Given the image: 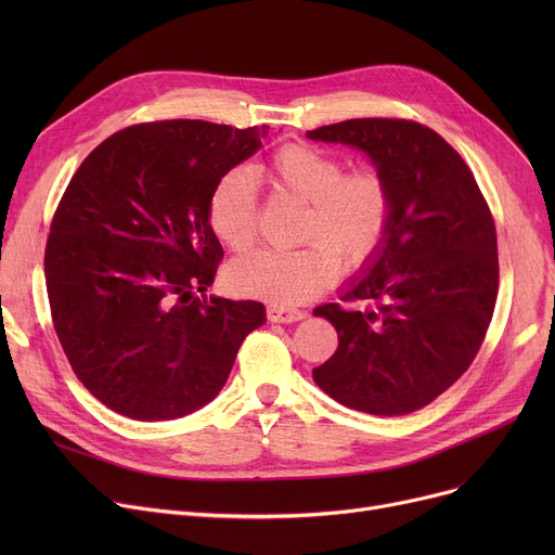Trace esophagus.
I'll return each instance as SVG.
<instances>
[{
    "label": "esophagus",
    "instance_id": "34e87169",
    "mask_svg": "<svg viewBox=\"0 0 555 555\" xmlns=\"http://www.w3.org/2000/svg\"><path fill=\"white\" fill-rule=\"evenodd\" d=\"M268 319L274 324H293V322H301V319H306V312L289 310L283 306H268Z\"/></svg>",
    "mask_w": 555,
    "mask_h": 555
}]
</instances>
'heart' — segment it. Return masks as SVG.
<instances>
[{"instance_id": "heart-1", "label": "heart", "mask_w": 555, "mask_h": 555, "mask_svg": "<svg viewBox=\"0 0 555 555\" xmlns=\"http://www.w3.org/2000/svg\"><path fill=\"white\" fill-rule=\"evenodd\" d=\"M272 186L306 202L295 251H258L231 262L229 285L241 295L295 308L319 297L335 281L337 270L353 274L375 256L391 224L393 193L385 170L344 162L310 143H285L266 162ZM260 204L254 175L231 168L209 195V224L236 254L258 241Z\"/></svg>"}]
</instances>
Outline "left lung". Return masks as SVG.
Masks as SVG:
<instances>
[{
    "mask_svg": "<svg viewBox=\"0 0 555 555\" xmlns=\"http://www.w3.org/2000/svg\"><path fill=\"white\" fill-rule=\"evenodd\" d=\"M308 137L360 149L393 193L387 238L348 285V306L314 308L339 346L312 377L351 410L412 414L468 371L490 326L500 260L488 202L468 164L423 124L348 119Z\"/></svg>",
    "mask_w": 555,
    "mask_h": 555,
    "instance_id": "8db88e82",
    "label": "left lung"
}]
</instances>
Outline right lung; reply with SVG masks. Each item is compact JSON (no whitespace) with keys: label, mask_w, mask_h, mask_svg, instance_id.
Returning a JSON list of instances; mask_svg holds the SVG:
<instances>
[{"label":"right lung","mask_w":555,"mask_h":555,"mask_svg":"<svg viewBox=\"0 0 555 555\" xmlns=\"http://www.w3.org/2000/svg\"><path fill=\"white\" fill-rule=\"evenodd\" d=\"M268 126L137 124L85 157L51 220L44 276L63 351L94 398L134 421H170L211 402L258 301L195 297L222 247L209 195L260 149Z\"/></svg>","instance_id":"obj_1"}]
</instances>
